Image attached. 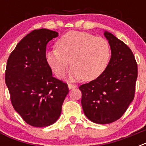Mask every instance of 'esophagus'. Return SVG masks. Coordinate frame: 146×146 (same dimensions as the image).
Wrapping results in <instances>:
<instances>
[{
	"label": "esophagus",
	"instance_id": "1",
	"mask_svg": "<svg viewBox=\"0 0 146 146\" xmlns=\"http://www.w3.org/2000/svg\"><path fill=\"white\" fill-rule=\"evenodd\" d=\"M77 86H76V85H72V84H69L68 85V88H69V90H71V89H73V88H77Z\"/></svg>",
	"mask_w": 146,
	"mask_h": 146
}]
</instances>
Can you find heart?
Listing matches in <instances>:
<instances>
[{
  "label": "heart",
  "mask_w": 146,
  "mask_h": 146,
  "mask_svg": "<svg viewBox=\"0 0 146 146\" xmlns=\"http://www.w3.org/2000/svg\"><path fill=\"white\" fill-rule=\"evenodd\" d=\"M57 48L47 51V64L58 77H63L69 66V80H93L102 74L110 57L106 39L81 31H72L58 40Z\"/></svg>",
  "instance_id": "b5f03b06"
}]
</instances>
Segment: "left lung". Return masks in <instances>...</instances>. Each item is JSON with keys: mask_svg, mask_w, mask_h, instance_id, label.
<instances>
[{"mask_svg": "<svg viewBox=\"0 0 146 146\" xmlns=\"http://www.w3.org/2000/svg\"><path fill=\"white\" fill-rule=\"evenodd\" d=\"M111 58L102 74L79 87L82 109L94 123L108 124L119 119L135 96L137 65L129 47L114 35L104 31Z\"/></svg>", "mask_w": 146, "mask_h": 146, "instance_id": "1", "label": "left lung"}]
</instances>
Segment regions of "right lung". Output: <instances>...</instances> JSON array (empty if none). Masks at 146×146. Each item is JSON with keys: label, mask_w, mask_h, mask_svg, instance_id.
<instances>
[{"label": "right lung", "mask_w": 146, "mask_h": 146, "mask_svg": "<svg viewBox=\"0 0 146 146\" xmlns=\"http://www.w3.org/2000/svg\"><path fill=\"white\" fill-rule=\"evenodd\" d=\"M58 33L46 28L27 34L10 54L5 81L14 109L31 126L44 127L58 119L69 93L67 84L52 76L46 48Z\"/></svg>", "instance_id": "1"}]
</instances>
